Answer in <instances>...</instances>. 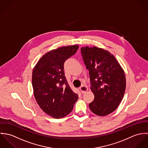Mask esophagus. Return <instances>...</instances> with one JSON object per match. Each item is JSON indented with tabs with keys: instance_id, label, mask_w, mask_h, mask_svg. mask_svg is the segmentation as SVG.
I'll use <instances>...</instances> for the list:
<instances>
[{
	"instance_id": "1",
	"label": "esophagus",
	"mask_w": 148,
	"mask_h": 148,
	"mask_svg": "<svg viewBox=\"0 0 148 148\" xmlns=\"http://www.w3.org/2000/svg\"><path fill=\"white\" fill-rule=\"evenodd\" d=\"M79 89H80L82 93H84L88 90V88L86 86H84V85H82L81 87H80Z\"/></svg>"
}]
</instances>
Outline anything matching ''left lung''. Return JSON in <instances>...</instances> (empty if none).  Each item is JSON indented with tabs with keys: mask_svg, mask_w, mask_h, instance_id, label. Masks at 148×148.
Wrapping results in <instances>:
<instances>
[{
	"mask_svg": "<svg viewBox=\"0 0 148 148\" xmlns=\"http://www.w3.org/2000/svg\"><path fill=\"white\" fill-rule=\"evenodd\" d=\"M81 53L95 95L89 108L96 115L106 116L117 109L124 97L126 88L124 72L115 57L103 49L82 47Z\"/></svg>",
	"mask_w": 148,
	"mask_h": 148,
	"instance_id": "8db88e82",
	"label": "left lung"
}]
</instances>
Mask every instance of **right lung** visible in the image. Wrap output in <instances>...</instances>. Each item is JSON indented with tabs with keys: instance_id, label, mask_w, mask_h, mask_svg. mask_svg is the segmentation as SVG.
<instances>
[{
	"instance_id": "add662e5",
	"label": "right lung",
	"mask_w": 148,
	"mask_h": 148,
	"mask_svg": "<svg viewBox=\"0 0 148 148\" xmlns=\"http://www.w3.org/2000/svg\"><path fill=\"white\" fill-rule=\"evenodd\" d=\"M79 45L52 50L40 58L32 76L34 96L42 110L55 119L71 112L78 99L68 83L64 72L65 62L74 55Z\"/></svg>"
}]
</instances>
